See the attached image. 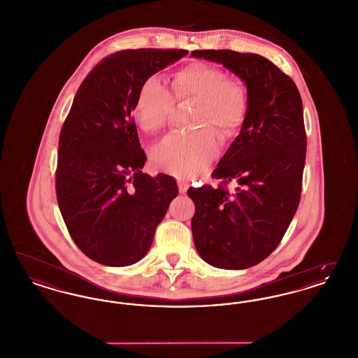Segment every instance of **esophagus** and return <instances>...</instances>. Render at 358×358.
I'll return each mask as SVG.
<instances>
[{"label":"esophagus","instance_id":"1","mask_svg":"<svg viewBox=\"0 0 358 358\" xmlns=\"http://www.w3.org/2000/svg\"><path fill=\"white\" fill-rule=\"evenodd\" d=\"M177 184H178V190H180V193L181 194H185L187 193V187H189V184H187L185 180H178L177 181Z\"/></svg>","mask_w":358,"mask_h":358}]
</instances>
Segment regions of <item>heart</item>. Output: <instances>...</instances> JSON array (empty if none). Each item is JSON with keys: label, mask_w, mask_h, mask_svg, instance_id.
Wrapping results in <instances>:
<instances>
[{"label": "heart", "mask_w": 358, "mask_h": 358, "mask_svg": "<svg viewBox=\"0 0 358 358\" xmlns=\"http://www.w3.org/2000/svg\"><path fill=\"white\" fill-rule=\"evenodd\" d=\"M174 99L196 102L189 134L173 133L152 150V162L158 171L176 177H192L204 171L219 153V141L234 136L245 120L248 110L247 88L228 78L224 69L194 62L176 72ZM173 107V96L157 76L146 78L139 85L133 115L136 126L148 134L158 133ZM214 131L212 132L211 130Z\"/></svg>", "instance_id": "heart-1"}]
</instances>
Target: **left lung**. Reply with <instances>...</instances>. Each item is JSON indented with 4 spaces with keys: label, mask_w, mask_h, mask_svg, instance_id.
I'll use <instances>...</instances> for the list:
<instances>
[{
    "label": "left lung",
    "mask_w": 358,
    "mask_h": 358,
    "mask_svg": "<svg viewBox=\"0 0 358 358\" xmlns=\"http://www.w3.org/2000/svg\"><path fill=\"white\" fill-rule=\"evenodd\" d=\"M247 85L241 131L212 176L220 185L189 187L197 252L213 267L243 270L273 252L292 220L302 190L306 131L301 94L289 75L256 53L201 50ZM237 187L229 191L226 185Z\"/></svg>",
    "instance_id": "obj_1"
}]
</instances>
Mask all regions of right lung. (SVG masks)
Instances as JSON below:
<instances>
[{"label":"right lung","instance_id":"add662e5","mask_svg":"<svg viewBox=\"0 0 358 358\" xmlns=\"http://www.w3.org/2000/svg\"><path fill=\"white\" fill-rule=\"evenodd\" d=\"M187 50H124L99 62L79 87L59 138L56 197L79 250L124 267L150 250L178 194L176 180L142 173L146 162L131 117L142 82Z\"/></svg>","mask_w":358,"mask_h":358}]
</instances>
